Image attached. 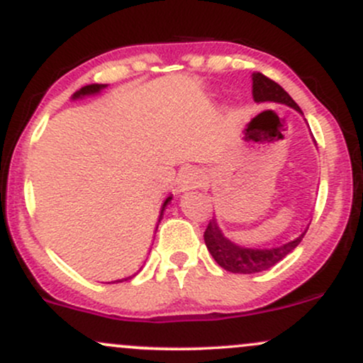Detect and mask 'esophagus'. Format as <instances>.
I'll return each mask as SVG.
<instances>
[{
  "label": "esophagus",
  "mask_w": 363,
  "mask_h": 363,
  "mask_svg": "<svg viewBox=\"0 0 363 363\" xmlns=\"http://www.w3.org/2000/svg\"><path fill=\"white\" fill-rule=\"evenodd\" d=\"M203 181H205L203 172H199V170H196V169H187L177 179L179 191L196 189V187H199L203 184Z\"/></svg>",
  "instance_id": "esophagus-1"
}]
</instances>
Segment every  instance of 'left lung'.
<instances>
[{"mask_svg": "<svg viewBox=\"0 0 363 363\" xmlns=\"http://www.w3.org/2000/svg\"><path fill=\"white\" fill-rule=\"evenodd\" d=\"M252 97L254 102H277L285 104V106L291 107L297 112H301V107L295 104L294 99L286 94L285 90L278 85L277 82L269 80L262 73L252 74ZM306 227L295 239L289 240V242L274 245V247L261 249V247H245V245H239L232 242L228 237H225L222 228L218 227L216 220H210L206 230H205V244L210 251L213 259L222 266L223 269L230 273H240V274H252L266 272L272 266L280 262L283 257L289 254L302 242L303 235L307 232Z\"/></svg>", "mask_w": 363, "mask_h": 363, "instance_id": "1", "label": "left lung"}]
</instances>
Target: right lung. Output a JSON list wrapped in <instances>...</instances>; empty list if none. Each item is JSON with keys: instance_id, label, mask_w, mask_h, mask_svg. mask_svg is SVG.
Here are the masks:
<instances>
[{"instance_id": "obj_1", "label": "right lung", "mask_w": 363, "mask_h": 363, "mask_svg": "<svg viewBox=\"0 0 363 363\" xmlns=\"http://www.w3.org/2000/svg\"><path fill=\"white\" fill-rule=\"evenodd\" d=\"M107 85H101V83H91V85H86V86H82L80 90L78 91H74L73 94V101H77V99H82V97H89V95H95V94H99V91H101L102 89H106ZM170 199H172V196H169L167 199H165L164 201V205H162V211H160V218H162V215H164V210L165 208H167V205L170 203ZM160 218H158V222H160ZM133 277H135V274H133ZM133 277H128V278H133ZM128 278H124V280H128ZM118 281H123V280H118ZM116 283V281H114Z\"/></svg>"}]
</instances>
